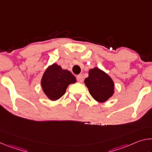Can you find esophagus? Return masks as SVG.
<instances>
[{"label":"esophagus","mask_w":152,"mask_h":152,"mask_svg":"<svg viewBox=\"0 0 152 152\" xmlns=\"http://www.w3.org/2000/svg\"><path fill=\"white\" fill-rule=\"evenodd\" d=\"M76 79H77V80H78V82H83V76H82V75H81V74H80V75L77 76Z\"/></svg>","instance_id":"esophagus-1"}]
</instances>
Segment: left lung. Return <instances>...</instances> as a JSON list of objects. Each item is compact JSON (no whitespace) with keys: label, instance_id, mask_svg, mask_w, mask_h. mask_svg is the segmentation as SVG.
Segmentation results:
<instances>
[{"label":"left lung","instance_id":"obj_1","mask_svg":"<svg viewBox=\"0 0 152 152\" xmlns=\"http://www.w3.org/2000/svg\"><path fill=\"white\" fill-rule=\"evenodd\" d=\"M91 96L97 102H104L114 94L115 84L112 78L98 68L91 69L88 77L84 80Z\"/></svg>","mask_w":152,"mask_h":152}]
</instances>
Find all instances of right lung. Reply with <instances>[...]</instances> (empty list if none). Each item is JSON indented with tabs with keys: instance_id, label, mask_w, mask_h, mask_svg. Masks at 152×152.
Here are the masks:
<instances>
[{
	"instance_id": "right-lung-1",
	"label": "right lung",
	"mask_w": 152,
	"mask_h": 152,
	"mask_svg": "<svg viewBox=\"0 0 152 152\" xmlns=\"http://www.w3.org/2000/svg\"><path fill=\"white\" fill-rule=\"evenodd\" d=\"M76 82L70 71L64 70L57 64H53L46 69L41 80L43 92L51 101H56L66 93L68 86Z\"/></svg>"
}]
</instances>
